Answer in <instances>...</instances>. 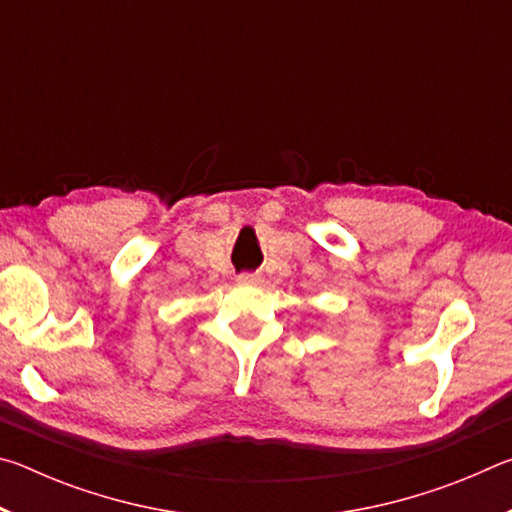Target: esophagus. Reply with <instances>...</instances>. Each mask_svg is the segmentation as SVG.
Returning <instances> with one entry per match:
<instances>
[{
  "label": "esophagus",
  "instance_id": "obj_1",
  "mask_svg": "<svg viewBox=\"0 0 512 512\" xmlns=\"http://www.w3.org/2000/svg\"><path fill=\"white\" fill-rule=\"evenodd\" d=\"M237 282L239 284H250V287H255V284L262 282V275H259V273H241L237 277Z\"/></svg>",
  "mask_w": 512,
  "mask_h": 512
}]
</instances>
